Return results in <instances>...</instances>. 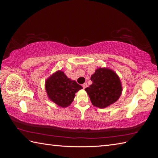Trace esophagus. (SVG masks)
Instances as JSON below:
<instances>
[{"mask_svg":"<svg viewBox=\"0 0 158 158\" xmlns=\"http://www.w3.org/2000/svg\"><path fill=\"white\" fill-rule=\"evenodd\" d=\"M88 86V84H87V83H84L83 85H82V87H83V88L84 89H85V88H86Z\"/></svg>","mask_w":158,"mask_h":158,"instance_id":"1","label":"esophagus"}]
</instances>
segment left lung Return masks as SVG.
<instances>
[{
    "label": "left lung",
    "mask_w": 158,
    "mask_h": 158,
    "mask_svg": "<svg viewBox=\"0 0 158 158\" xmlns=\"http://www.w3.org/2000/svg\"><path fill=\"white\" fill-rule=\"evenodd\" d=\"M92 84L85 89L94 106L106 108L116 102L122 93L118 75L107 68H99L91 76Z\"/></svg>",
    "instance_id": "left-lung-1"
}]
</instances>
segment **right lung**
<instances>
[{"instance_id":"right-lung-1","label":"right lung","mask_w":158,"mask_h":158,"mask_svg":"<svg viewBox=\"0 0 158 158\" xmlns=\"http://www.w3.org/2000/svg\"><path fill=\"white\" fill-rule=\"evenodd\" d=\"M82 87L76 81L67 78L64 72L59 70L45 81V89L49 98L57 106L66 107L73 102L75 94Z\"/></svg>"}]
</instances>
